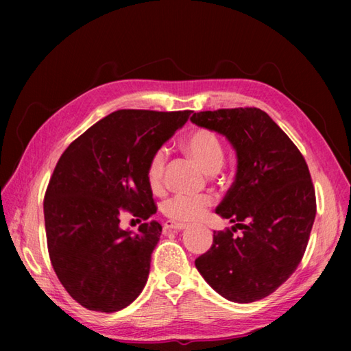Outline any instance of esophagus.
I'll return each mask as SVG.
<instances>
[{
  "label": "esophagus",
  "instance_id": "obj_1",
  "mask_svg": "<svg viewBox=\"0 0 351 351\" xmlns=\"http://www.w3.org/2000/svg\"><path fill=\"white\" fill-rule=\"evenodd\" d=\"M185 228H187V225H185V223H180V221L167 220L166 223H164V229L166 230H184Z\"/></svg>",
  "mask_w": 351,
  "mask_h": 351
}]
</instances>
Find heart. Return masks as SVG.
Wrapping results in <instances>:
<instances>
[{
    "label": "heart",
    "mask_w": 351,
    "mask_h": 351,
    "mask_svg": "<svg viewBox=\"0 0 351 351\" xmlns=\"http://www.w3.org/2000/svg\"><path fill=\"white\" fill-rule=\"evenodd\" d=\"M185 149L195 158L200 167L208 173L217 171L225 161V151L220 138L208 130L191 132L185 140ZM167 164V151L158 149L147 164V181L154 190H158L164 181V171ZM213 205L211 196H185L175 195L166 199L161 205V211L166 217L175 221H195L204 217Z\"/></svg>",
    "instance_id": "heart-1"
}]
</instances>
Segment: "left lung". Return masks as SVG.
Listing matches in <instances>:
<instances>
[{"mask_svg": "<svg viewBox=\"0 0 351 351\" xmlns=\"http://www.w3.org/2000/svg\"><path fill=\"white\" fill-rule=\"evenodd\" d=\"M190 121L225 136L237 152L235 181L215 208L235 225L214 232L196 268L230 302L264 299L295 271L306 250L317 214L308 164L259 108L199 111Z\"/></svg>", "mask_w": 351, "mask_h": 351, "instance_id": "obj_1", "label": "left lung"}]
</instances>
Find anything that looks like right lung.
Listing matches in <instances>:
<instances>
[{"instance_id":"obj_1","label":"right lung","mask_w":351,"mask_h":351,"mask_svg":"<svg viewBox=\"0 0 351 351\" xmlns=\"http://www.w3.org/2000/svg\"><path fill=\"white\" fill-rule=\"evenodd\" d=\"M184 111L117 110L73 140L43 200L48 252L58 280L81 306L116 312L143 291L161 225L121 228V215L156 213L147 164L189 121Z\"/></svg>"}]
</instances>
